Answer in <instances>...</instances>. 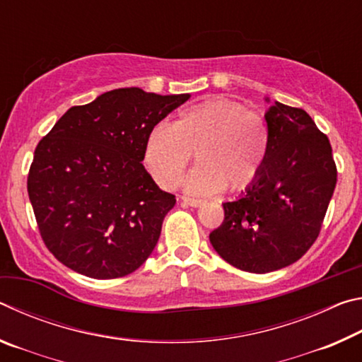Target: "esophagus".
I'll use <instances>...</instances> for the list:
<instances>
[{"label": "esophagus", "mask_w": 362, "mask_h": 362, "mask_svg": "<svg viewBox=\"0 0 362 362\" xmlns=\"http://www.w3.org/2000/svg\"><path fill=\"white\" fill-rule=\"evenodd\" d=\"M183 203H185L187 206H192V207H199L201 204H203V201L201 199H194V198H187V196H183L182 198Z\"/></svg>", "instance_id": "1"}]
</instances>
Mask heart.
I'll list each match as a JSON object with an SVG mask.
<instances>
[{"mask_svg": "<svg viewBox=\"0 0 362 362\" xmlns=\"http://www.w3.org/2000/svg\"><path fill=\"white\" fill-rule=\"evenodd\" d=\"M269 145L263 116L240 102L220 97L183 108L173 127H153L145 142V166L159 187L174 188L192 161H198L183 180L192 194H214L226 187L244 189L260 175Z\"/></svg>", "mask_w": 362, "mask_h": 362, "instance_id": "b5f03b06", "label": "heart"}]
</instances>
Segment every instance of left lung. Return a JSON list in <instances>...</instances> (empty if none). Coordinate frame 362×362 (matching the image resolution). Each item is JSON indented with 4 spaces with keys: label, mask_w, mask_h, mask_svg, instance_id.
I'll return each instance as SVG.
<instances>
[{
    "label": "left lung",
    "mask_w": 362,
    "mask_h": 362,
    "mask_svg": "<svg viewBox=\"0 0 362 362\" xmlns=\"http://www.w3.org/2000/svg\"><path fill=\"white\" fill-rule=\"evenodd\" d=\"M265 121L269 145L262 173L222 204L223 222L209 235L225 262L249 273L276 272L311 247L337 183L332 146L305 110L274 102Z\"/></svg>",
    "instance_id": "8db88e82"
}]
</instances>
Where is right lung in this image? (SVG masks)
<instances>
[{"label":"right lung","instance_id":"add662e5","mask_svg":"<svg viewBox=\"0 0 362 362\" xmlns=\"http://www.w3.org/2000/svg\"><path fill=\"white\" fill-rule=\"evenodd\" d=\"M189 94L113 89L71 107L35 150L28 196L47 249L94 279L144 265L175 196L144 168L145 142Z\"/></svg>","mask_w":362,"mask_h":362}]
</instances>
